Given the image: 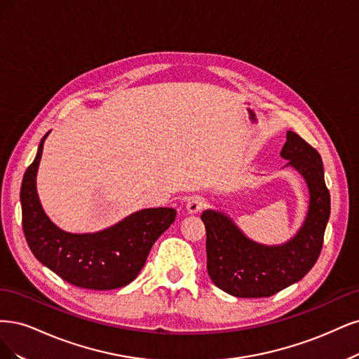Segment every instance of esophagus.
I'll use <instances>...</instances> for the list:
<instances>
[{
	"instance_id": "34e87169",
	"label": "esophagus",
	"mask_w": 359,
	"mask_h": 359,
	"mask_svg": "<svg viewBox=\"0 0 359 359\" xmlns=\"http://www.w3.org/2000/svg\"><path fill=\"white\" fill-rule=\"evenodd\" d=\"M204 205H205L204 196H201V195H194L192 198H189V201L187 203V210H188V213L194 215V213H198Z\"/></svg>"
}]
</instances>
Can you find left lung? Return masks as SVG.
Returning a JSON list of instances; mask_svg holds the SVG:
<instances>
[{"mask_svg":"<svg viewBox=\"0 0 359 359\" xmlns=\"http://www.w3.org/2000/svg\"><path fill=\"white\" fill-rule=\"evenodd\" d=\"M280 156L287 161L285 167L299 172L309 189L307 213L292 238L282 245H262L249 238L224 212L207 209L201 215L207 233V271L229 295L271 297L302 280L319 258L331 209L322 158L292 131L286 133Z\"/></svg>","mask_w":359,"mask_h":359,"instance_id":"obj_1","label":"left lung"}]
</instances>
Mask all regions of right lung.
<instances>
[{"label":"right lung","instance_id":"obj_1","mask_svg":"<svg viewBox=\"0 0 359 359\" xmlns=\"http://www.w3.org/2000/svg\"><path fill=\"white\" fill-rule=\"evenodd\" d=\"M49 133L41 138L20 187L22 225L31 252L44 267L79 287L107 291L131 283L154 243L175 222L176 210L143 209L97 233L61 229L46 215L37 194V171Z\"/></svg>","mask_w":359,"mask_h":359}]
</instances>
